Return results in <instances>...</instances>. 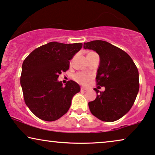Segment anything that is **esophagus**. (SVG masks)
Listing matches in <instances>:
<instances>
[{"mask_svg":"<svg viewBox=\"0 0 155 155\" xmlns=\"http://www.w3.org/2000/svg\"><path fill=\"white\" fill-rule=\"evenodd\" d=\"M87 90V88H85V87H81V91H86Z\"/></svg>","mask_w":155,"mask_h":155,"instance_id":"obj_1","label":"esophagus"}]
</instances>
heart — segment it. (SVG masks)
I'll list each match as a JSON object with an SVG mask.
<instances>
[{
    "instance_id": "1",
    "label": "heart",
    "mask_w": 155,
    "mask_h": 155,
    "mask_svg": "<svg viewBox=\"0 0 155 155\" xmlns=\"http://www.w3.org/2000/svg\"><path fill=\"white\" fill-rule=\"evenodd\" d=\"M74 79L76 82L81 84H87L91 79V76L89 74L84 73V72H78L74 76Z\"/></svg>"
}]
</instances>
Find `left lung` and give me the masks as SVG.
Instances as JSON below:
<instances>
[{
    "label": "left lung",
    "instance_id": "8db88e82",
    "mask_svg": "<svg viewBox=\"0 0 155 155\" xmlns=\"http://www.w3.org/2000/svg\"><path fill=\"white\" fill-rule=\"evenodd\" d=\"M84 48L95 51L100 57L96 76L95 100L89 102L92 114L104 121H114L128 112L137 96L139 72L132 58L118 47L101 40L84 43Z\"/></svg>",
    "mask_w": 155,
    "mask_h": 155
}]
</instances>
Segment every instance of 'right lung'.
Instances as JSON below:
<instances>
[{
	"mask_svg": "<svg viewBox=\"0 0 155 155\" xmlns=\"http://www.w3.org/2000/svg\"><path fill=\"white\" fill-rule=\"evenodd\" d=\"M81 47V43L50 42L36 48L23 61L21 76L23 99L38 118L57 120L69 109L80 87L72 80L64 87L57 79L69 68V60Z\"/></svg>",
	"mask_w": 155,
	"mask_h": 155,
	"instance_id": "add662e5",
	"label": "right lung"
}]
</instances>
